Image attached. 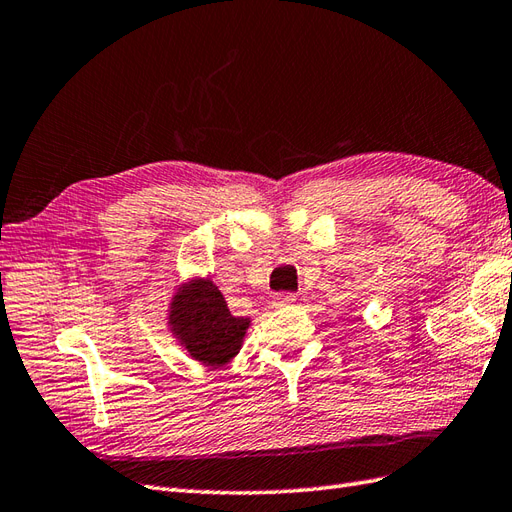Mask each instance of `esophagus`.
<instances>
[{"instance_id":"esophagus-1","label":"esophagus","mask_w":512,"mask_h":512,"mask_svg":"<svg viewBox=\"0 0 512 512\" xmlns=\"http://www.w3.org/2000/svg\"><path fill=\"white\" fill-rule=\"evenodd\" d=\"M297 302V297L293 295V293H278V295H273V299H271V304L276 306V308H286V306H293Z\"/></svg>"}]
</instances>
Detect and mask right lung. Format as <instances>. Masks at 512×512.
Returning a JSON list of instances; mask_svg holds the SVG:
<instances>
[{
  "label": "right lung",
  "mask_w": 512,
  "mask_h": 512,
  "mask_svg": "<svg viewBox=\"0 0 512 512\" xmlns=\"http://www.w3.org/2000/svg\"><path fill=\"white\" fill-rule=\"evenodd\" d=\"M169 328L191 358L221 367L239 354L249 319L234 317L210 278L180 284L169 304Z\"/></svg>",
  "instance_id": "1"
}]
</instances>
